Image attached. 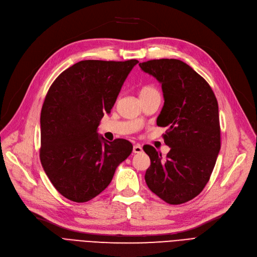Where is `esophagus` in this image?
Returning a JSON list of instances; mask_svg holds the SVG:
<instances>
[{
    "instance_id": "1",
    "label": "esophagus",
    "mask_w": 257,
    "mask_h": 257,
    "mask_svg": "<svg viewBox=\"0 0 257 257\" xmlns=\"http://www.w3.org/2000/svg\"><path fill=\"white\" fill-rule=\"evenodd\" d=\"M143 148L140 145H134L133 146V153H142Z\"/></svg>"
}]
</instances>
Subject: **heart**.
Wrapping results in <instances>:
<instances>
[{"label": "heart", "instance_id": "heart-1", "mask_svg": "<svg viewBox=\"0 0 257 257\" xmlns=\"http://www.w3.org/2000/svg\"><path fill=\"white\" fill-rule=\"evenodd\" d=\"M153 92H158L157 88L154 87L153 85H145L141 88L140 90V97L141 96H145V94H149V93H153Z\"/></svg>", "mask_w": 257, "mask_h": 257}]
</instances>
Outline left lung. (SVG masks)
Instances as JSON below:
<instances>
[{"instance_id": "left-lung-1", "label": "left lung", "mask_w": 257, "mask_h": 257, "mask_svg": "<svg viewBox=\"0 0 257 257\" xmlns=\"http://www.w3.org/2000/svg\"><path fill=\"white\" fill-rule=\"evenodd\" d=\"M141 69L161 83L165 104L157 126L168 127L164 140L171 150L161 156L152 146L144 151L151 165L145 180L169 204L197 197L208 182L221 148L219 106L206 80L178 59H153Z\"/></svg>"}]
</instances>
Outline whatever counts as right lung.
<instances>
[{
  "mask_svg": "<svg viewBox=\"0 0 257 257\" xmlns=\"http://www.w3.org/2000/svg\"><path fill=\"white\" fill-rule=\"evenodd\" d=\"M138 63L82 60L50 86L40 113L39 157L50 181L66 199L83 203L98 196L131 154L130 142L109 143L97 129Z\"/></svg>",
  "mask_w": 257,
  "mask_h": 257,
  "instance_id": "right-lung-1",
  "label": "right lung"
}]
</instances>
